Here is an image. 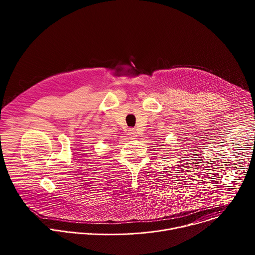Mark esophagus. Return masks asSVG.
Here are the masks:
<instances>
[{
	"label": "esophagus",
	"instance_id": "obj_1",
	"mask_svg": "<svg viewBox=\"0 0 255 255\" xmlns=\"http://www.w3.org/2000/svg\"><path fill=\"white\" fill-rule=\"evenodd\" d=\"M128 135H129L130 138H134V137L136 136V131H135V129L130 128V129L128 130Z\"/></svg>",
	"mask_w": 255,
	"mask_h": 255
}]
</instances>
